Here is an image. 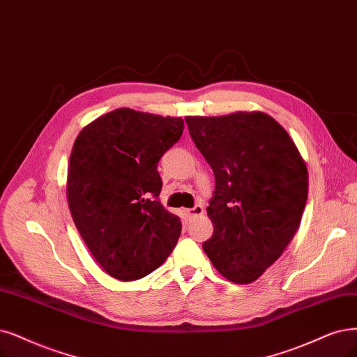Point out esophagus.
<instances>
[{"mask_svg":"<svg viewBox=\"0 0 357 357\" xmlns=\"http://www.w3.org/2000/svg\"><path fill=\"white\" fill-rule=\"evenodd\" d=\"M187 213H188L190 218H197V216H202V215L204 213V208H203V206L197 204V206H194L192 208H188Z\"/></svg>","mask_w":357,"mask_h":357,"instance_id":"1","label":"esophagus"}]
</instances>
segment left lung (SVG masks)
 <instances>
[{
    "label": "left lung",
    "mask_w": 357,
    "mask_h": 357,
    "mask_svg": "<svg viewBox=\"0 0 357 357\" xmlns=\"http://www.w3.org/2000/svg\"><path fill=\"white\" fill-rule=\"evenodd\" d=\"M192 141L215 172L203 250L234 284L255 282L294 238L309 174L288 132L263 112L187 116Z\"/></svg>",
    "instance_id": "obj_1"
}]
</instances>
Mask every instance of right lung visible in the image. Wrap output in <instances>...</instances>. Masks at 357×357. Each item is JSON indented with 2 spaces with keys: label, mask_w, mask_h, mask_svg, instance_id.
Segmentation results:
<instances>
[{
  "label": "right lung",
  "mask_w": 357,
  "mask_h": 357,
  "mask_svg": "<svg viewBox=\"0 0 357 357\" xmlns=\"http://www.w3.org/2000/svg\"><path fill=\"white\" fill-rule=\"evenodd\" d=\"M183 119L116 109L75 139L66 194L89 253L110 276L135 281L167 259L181 219L158 200L160 157L179 141Z\"/></svg>",
  "instance_id": "1"
}]
</instances>
